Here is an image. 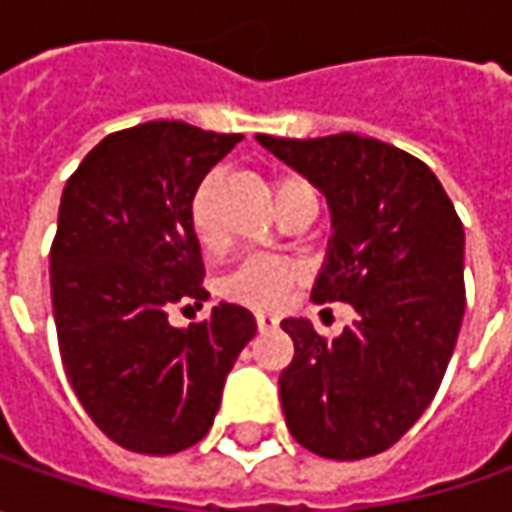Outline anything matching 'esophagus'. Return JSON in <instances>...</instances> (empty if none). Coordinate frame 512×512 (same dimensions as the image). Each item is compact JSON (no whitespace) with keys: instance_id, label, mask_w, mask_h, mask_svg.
Here are the masks:
<instances>
[{"instance_id":"34e87169","label":"esophagus","mask_w":512,"mask_h":512,"mask_svg":"<svg viewBox=\"0 0 512 512\" xmlns=\"http://www.w3.org/2000/svg\"><path fill=\"white\" fill-rule=\"evenodd\" d=\"M256 327L259 330H273V327H279V319L270 316V313H256Z\"/></svg>"}]
</instances>
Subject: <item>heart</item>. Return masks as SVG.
<instances>
[{
  "mask_svg": "<svg viewBox=\"0 0 512 512\" xmlns=\"http://www.w3.org/2000/svg\"><path fill=\"white\" fill-rule=\"evenodd\" d=\"M273 199L285 207L287 202L316 193V187L296 173H282L273 179ZM219 196H222V173L210 170L193 187L187 202V225L193 230V239L202 250L213 253L222 247V225H219ZM302 279V265L290 256H247L245 262L233 267L222 279V296L239 305L256 307V310H273L287 296V290Z\"/></svg>",
  "mask_w": 512,
  "mask_h": 512,
  "instance_id": "heart-1",
  "label": "heart"
}]
</instances>
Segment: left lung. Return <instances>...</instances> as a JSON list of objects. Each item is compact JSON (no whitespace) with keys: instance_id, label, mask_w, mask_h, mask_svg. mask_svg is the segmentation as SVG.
Returning <instances> with one entry per match:
<instances>
[{"instance_id":"8db88e82","label":"left lung","mask_w":512,"mask_h":512,"mask_svg":"<svg viewBox=\"0 0 512 512\" xmlns=\"http://www.w3.org/2000/svg\"><path fill=\"white\" fill-rule=\"evenodd\" d=\"M259 142L330 202L333 239L310 299L347 302L339 339L285 319L293 362L279 376L290 436L353 462L402 439L433 402L464 316V227L436 173L387 142L336 133Z\"/></svg>"}]
</instances>
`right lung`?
<instances>
[{"label":"right lung","mask_w":512,"mask_h":512,"mask_svg":"<svg viewBox=\"0 0 512 512\" xmlns=\"http://www.w3.org/2000/svg\"><path fill=\"white\" fill-rule=\"evenodd\" d=\"M239 133L145 122L105 136L62 190L50 245L59 353L93 424L125 450L170 456L205 439L227 373L253 333L227 305L173 327V305L207 299L187 225L193 187Z\"/></svg>","instance_id":"right-lung-1"}]
</instances>
